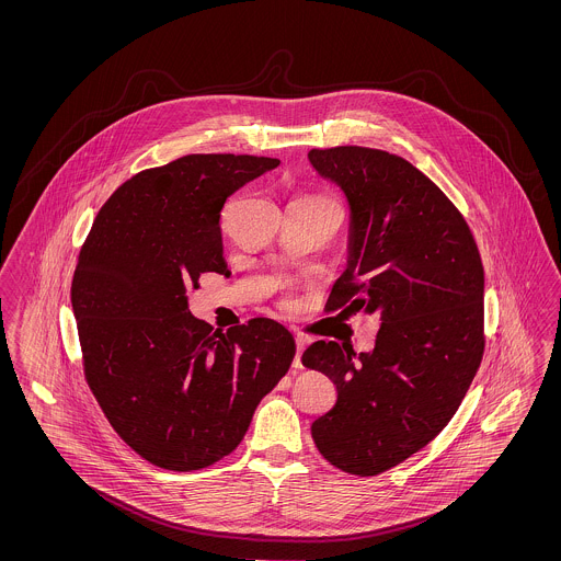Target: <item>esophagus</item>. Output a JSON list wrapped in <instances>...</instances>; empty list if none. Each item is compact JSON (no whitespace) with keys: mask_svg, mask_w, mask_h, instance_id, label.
I'll return each instance as SVG.
<instances>
[{"mask_svg":"<svg viewBox=\"0 0 561 561\" xmlns=\"http://www.w3.org/2000/svg\"><path fill=\"white\" fill-rule=\"evenodd\" d=\"M307 347V339L305 336H296V353H294V368H302V362H300V355Z\"/></svg>","mask_w":561,"mask_h":561,"instance_id":"1","label":"esophagus"}]
</instances>
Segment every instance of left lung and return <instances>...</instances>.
<instances>
[{"mask_svg": "<svg viewBox=\"0 0 561 561\" xmlns=\"http://www.w3.org/2000/svg\"><path fill=\"white\" fill-rule=\"evenodd\" d=\"M348 202V259L328 313L378 316L370 353L318 341L302 366L336 385L311 425L321 456L370 478L450 423L483 355V267L462 214L419 168L368 147L311 149Z\"/></svg>", "mask_w": 561, "mask_h": 561, "instance_id": "1", "label": "left lung"}]
</instances>
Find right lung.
<instances>
[{
	"label": "right lung",
	"instance_id": "obj_1",
	"mask_svg": "<svg viewBox=\"0 0 561 561\" xmlns=\"http://www.w3.org/2000/svg\"><path fill=\"white\" fill-rule=\"evenodd\" d=\"M279 160L185 156L117 188L81 245L71 284L83 374L111 427L151 465L210 467L240 446L296 345L277 321L214 332L188 311L202 273L229 275L220 210Z\"/></svg>",
	"mask_w": 561,
	"mask_h": 561
}]
</instances>
